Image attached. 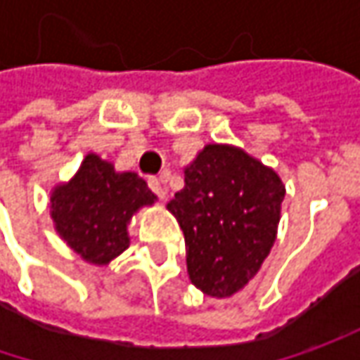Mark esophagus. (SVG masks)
<instances>
[{
    "mask_svg": "<svg viewBox=\"0 0 360 360\" xmlns=\"http://www.w3.org/2000/svg\"><path fill=\"white\" fill-rule=\"evenodd\" d=\"M148 184H150V188L158 194L162 200L166 198V190H164V182H162V178H150V180H148Z\"/></svg>",
    "mask_w": 360,
    "mask_h": 360,
    "instance_id": "obj_1",
    "label": "esophagus"
}]
</instances>
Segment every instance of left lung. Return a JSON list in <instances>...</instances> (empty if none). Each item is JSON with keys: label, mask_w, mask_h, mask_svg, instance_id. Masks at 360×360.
Segmentation results:
<instances>
[{"label": "left lung", "mask_w": 360, "mask_h": 360, "mask_svg": "<svg viewBox=\"0 0 360 360\" xmlns=\"http://www.w3.org/2000/svg\"><path fill=\"white\" fill-rule=\"evenodd\" d=\"M284 194L281 176L238 146L202 148L166 206L184 232L196 288L229 298L255 278L276 240Z\"/></svg>", "instance_id": "obj_1"}]
</instances>
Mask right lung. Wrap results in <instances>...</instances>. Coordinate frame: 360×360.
I'll use <instances>...</instances> for the list:
<instances>
[{"mask_svg": "<svg viewBox=\"0 0 360 360\" xmlns=\"http://www.w3.org/2000/svg\"><path fill=\"white\" fill-rule=\"evenodd\" d=\"M158 200L144 178L118 172L90 152L77 172L49 194V216L62 240L82 260L105 266L130 246L128 224L140 208Z\"/></svg>", "mask_w": 360, "mask_h": 360, "instance_id": "right-lung-1", "label": "right lung"}]
</instances>
